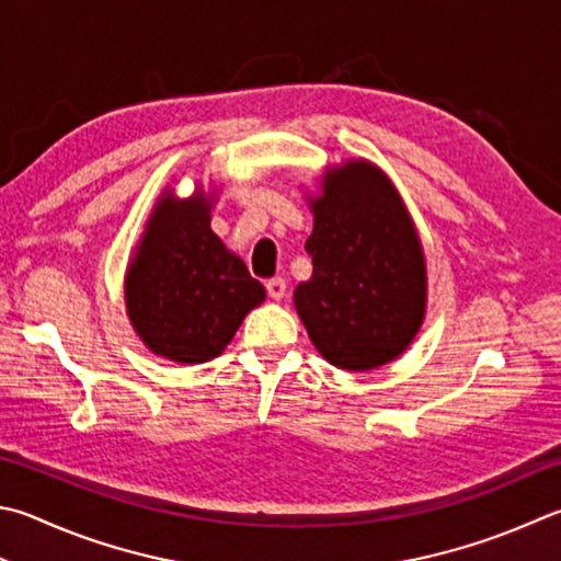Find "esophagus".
<instances>
[{"instance_id": "esophagus-1", "label": "esophagus", "mask_w": 561, "mask_h": 561, "mask_svg": "<svg viewBox=\"0 0 561 561\" xmlns=\"http://www.w3.org/2000/svg\"><path fill=\"white\" fill-rule=\"evenodd\" d=\"M285 288H288V285H285L283 278H271V280L266 283V290H268V295H271L273 300H280L283 295H285Z\"/></svg>"}]
</instances>
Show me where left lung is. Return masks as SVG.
<instances>
[{"instance_id": "obj_1", "label": "left lung", "mask_w": 561, "mask_h": 561, "mask_svg": "<svg viewBox=\"0 0 561 561\" xmlns=\"http://www.w3.org/2000/svg\"><path fill=\"white\" fill-rule=\"evenodd\" d=\"M305 241L312 278L295 310L312 344L344 371L383 366L405 352L425 317V259L388 178L366 161L327 173Z\"/></svg>"}]
</instances>
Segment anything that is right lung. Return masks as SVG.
Segmentation results:
<instances>
[{
	"mask_svg": "<svg viewBox=\"0 0 561 561\" xmlns=\"http://www.w3.org/2000/svg\"><path fill=\"white\" fill-rule=\"evenodd\" d=\"M263 298L266 290L244 261L209 229L203 195L158 199L126 271V310L153 354L178 364L209 362Z\"/></svg>",
	"mask_w": 561,
	"mask_h": 561,
	"instance_id": "obj_1",
	"label": "right lung"
}]
</instances>
